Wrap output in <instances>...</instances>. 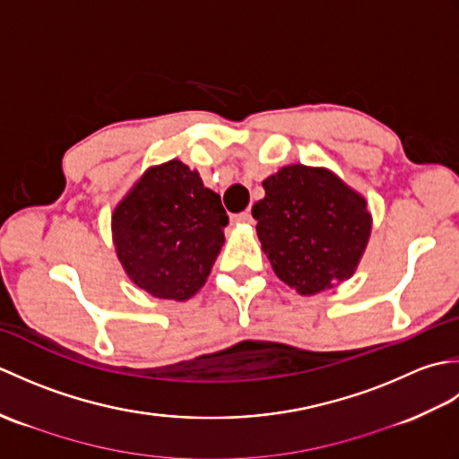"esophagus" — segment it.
<instances>
[{
	"label": "esophagus",
	"instance_id": "34e87169",
	"mask_svg": "<svg viewBox=\"0 0 459 459\" xmlns=\"http://www.w3.org/2000/svg\"><path fill=\"white\" fill-rule=\"evenodd\" d=\"M232 222H252V212L242 211V212L232 214Z\"/></svg>",
	"mask_w": 459,
	"mask_h": 459
}]
</instances>
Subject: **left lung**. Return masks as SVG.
I'll return each instance as SVG.
<instances>
[{"label": "left lung", "mask_w": 459, "mask_h": 459, "mask_svg": "<svg viewBox=\"0 0 459 459\" xmlns=\"http://www.w3.org/2000/svg\"><path fill=\"white\" fill-rule=\"evenodd\" d=\"M252 207L276 276L311 296L353 274L370 235L367 201L325 169L288 165L262 181Z\"/></svg>", "instance_id": "obj_1"}]
</instances>
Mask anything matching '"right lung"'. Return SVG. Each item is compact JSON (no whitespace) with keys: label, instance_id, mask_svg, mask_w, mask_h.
<instances>
[{"label":"right lung","instance_id":"obj_1","mask_svg":"<svg viewBox=\"0 0 459 459\" xmlns=\"http://www.w3.org/2000/svg\"><path fill=\"white\" fill-rule=\"evenodd\" d=\"M227 224L219 195L178 160L145 171L112 217L124 270L142 290L163 299H189L201 290Z\"/></svg>","mask_w":459,"mask_h":459}]
</instances>
